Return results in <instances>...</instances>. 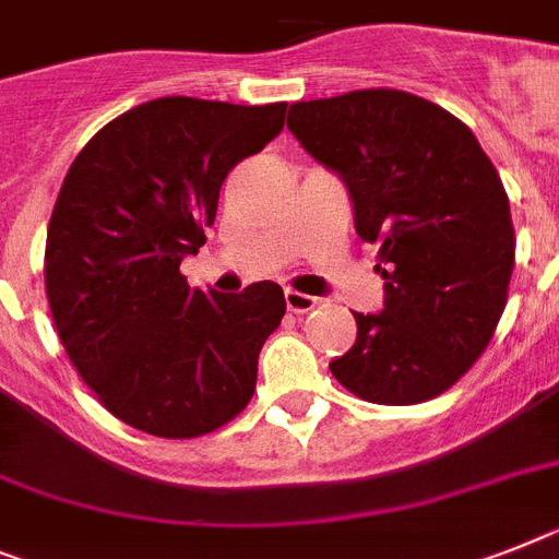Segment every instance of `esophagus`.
<instances>
[{"mask_svg":"<svg viewBox=\"0 0 559 559\" xmlns=\"http://www.w3.org/2000/svg\"><path fill=\"white\" fill-rule=\"evenodd\" d=\"M284 298H287L289 312H309V309H316L318 304H321V298H316V295H307V293H298V289H287V293H284Z\"/></svg>","mask_w":559,"mask_h":559,"instance_id":"34e87169","label":"esophagus"}]
</instances>
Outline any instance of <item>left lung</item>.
I'll use <instances>...</instances> for the list:
<instances>
[{"label": "left lung", "mask_w": 559, "mask_h": 559, "mask_svg": "<svg viewBox=\"0 0 559 559\" xmlns=\"http://www.w3.org/2000/svg\"><path fill=\"white\" fill-rule=\"evenodd\" d=\"M287 128L341 176L355 233L378 243L383 312L330 364L352 395L412 406L447 392L489 346L514 270L509 195L475 133L389 87L295 102Z\"/></svg>", "instance_id": "8db88e82"}]
</instances>
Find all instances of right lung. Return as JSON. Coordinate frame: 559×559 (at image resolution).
Returning <instances> with one entry per match:
<instances>
[{"label": "right lung", "mask_w": 559, "mask_h": 559, "mask_svg": "<svg viewBox=\"0 0 559 559\" xmlns=\"http://www.w3.org/2000/svg\"><path fill=\"white\" fill-rule=\"evenodd\" d=\"M287 105L190 96L144 102L70 164L45 247V289L70 364L110 415L156 438H199L255 392L258 352L287 312L284 289H190L224 178L284 128Z\"/></svg>", "instance_id": "right-lung-1"}]
</instances>
